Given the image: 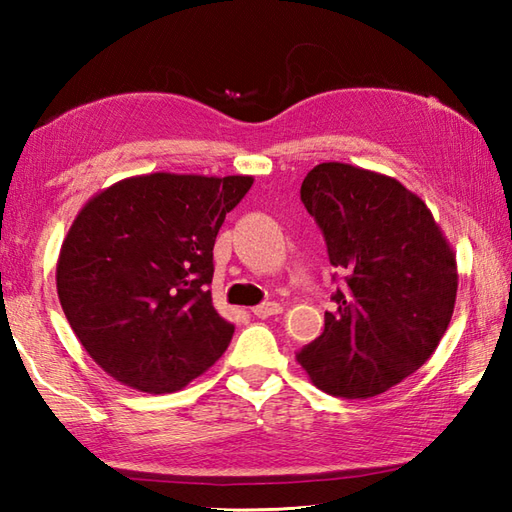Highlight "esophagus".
Here are the masks:
<instances>
[{"label": "esophagus", "instance_id": "esophagus-1", "mask_svg": "<svg viewBox=\"0 0 512 512\" xmlns=\"http://www.w3.org/2000/svg\"><path fill=\"white\" fill-rule=\"evenodd\" d=\"M281 310L284 308H281L277 301H266V303H259L257 308H253V314L259 319H268V317H273V314H279Z\"/></svg>", "mask_w": 512, "mask_h": 512}]
</instances>
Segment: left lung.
<instances>
[{"label": "left lung", "instance_id": "left-lung-1", "mask_svg": "<svg viewBox=\"0 0 512 512\" xmlns=\"http://www.w3.org/2000/svg\"><path fill=\"white\" fill-rule=\"evenodd\" d=\"M301 202L343 284L323 334L297 361L330 396L383 394L427 363L449 328L453 250L427 204L383 173L321 162L303 180Z\"/></svg>", "mask_w": 512, "mask_h": 512}]
</instances>
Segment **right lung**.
Listing matches in <instances>:
<instances>
[{
  "instance_id": "obj_1",
  "label": "right lung",
  "mask_w": 512,
  "mask_h": 512,
  "mask_svg": "<svg viewBox=\"0 0 512 512\" xmlns=\"http://www.w3.org/2000/svg\"><path fill=\"white\" fill-rule=\"evenodd\" d=\"M250 184L149 173L112 184L76 215L57 264L59 301L118 383L171 394L226 352L235 325L213 308V246Z\"/></svg>"
}]
</instances>
